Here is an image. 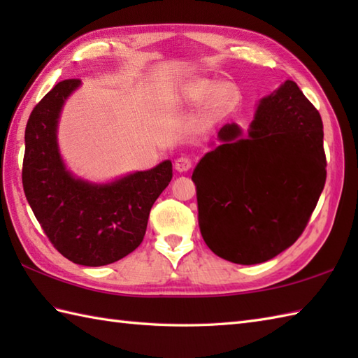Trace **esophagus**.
<instances>
[{"instance_id":"1","label":"esophagus","mask_w":358,"mask_h":358,"mask_svg":"<svg viewBox=\"0 0 358 358\" xmlns=\"http://www.w3.org/2000/svg\"><path fill=\"white\" fill-rule=\"evenodd\" d=\"M192 167V159L189 157H180L175 159V169L178 172H187Z\"/></svg>"}]
</instances>
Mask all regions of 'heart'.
Wrapping results in <instances>:
<instances>
[{
  "label": "heart",
  "instance_id": "1",
  "mask_svg": "<svg viewBox=\"0 0 358 358\" xmlns=\"http://www.w3.org/2000/svg\"><path fill=\"white\" fill-rule=\"evenodd\" d=\"M212 87H214V85H212V81L208 80L191 81L178 90L177 100L186 104L199 103L209 94ZM212 90L213 92L208 96L204 113H206L208 117H218L231 108L235 98V89L232 85L222 83V85H217Z\"/></svg>",
  "mask_w": 358,
  "mask_h": 358
}]
</instances>
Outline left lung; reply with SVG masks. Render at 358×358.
Segmentation results:
<instances>
[{"mask_svg": "<svg viewBox=\"0 0 358 358\" xmlns=\"http://www.w3.org/2000/svg\"><path fill=\"white\" fill-rule=\"evenodd\" d=\"M192 173L203 240L227 262L257 264L292 246L326 181L323 123L296 83L263 98L248 138L232 123Z\"/></svg>", "mask_w": 358, "mask_h": 358, "instance_id": "left-lung-1", "label": "left lung"}]
</instances>
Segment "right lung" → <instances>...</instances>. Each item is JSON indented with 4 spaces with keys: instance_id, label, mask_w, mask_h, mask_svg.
Returning a JSON list of instances; mask_svg holds the SVG:
<instances>
[{
    "instance_id": "obj_1",
    "label": "right lung",
    "mask_w": 358,
    "mask_h": 358,
    "mask_svg": "<svg viewBox=\"0 0 358 358\" xmlns=\"http://www.w3.org/2000/svg\"><path fill=\"white\" fill-rule=\"evenodd\" d=\"M80 80L55 85L30 113L22 159V187L44 234L59 254L77 264L115 263L141 245L150 208L172 180L169 159L108 185L75 178L57 143L64 101Z\"/></svg>"
}]
</instances>
